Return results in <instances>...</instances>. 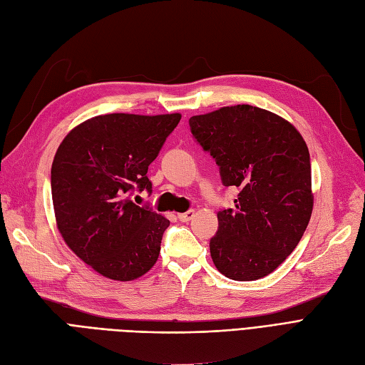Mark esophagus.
<instances>
[{"label":"esophagus","instance_id":"1","mask_svg":"<svg viewBox=\"0 0 365 365\" xmlns=\"http://www.w3.org/2000/svg\"><path fill=\"white\" fill-rule=\"evenodd\" d=\"M193 216H195V210H187V212L178 215V219L181 220V222H189V220H190Z\"/></svg>","mask_w":365,"mask_h":365}]
</instances>
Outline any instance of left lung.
<instances>
[{"label":"left lung","mask_w":365,"mask_h":365,"mask_svg":"<svg viewBox=\"0 0 365 365\" xmlns=\"http://www.w3.org/2000/svg\"><path fill=\"white\" fill-rule=\"evenodd\" d=\"M189 125L222 184L239 189L235 208L217 212L210 239L215 267L231 280L262 279L294 251L312 215L306 143L288 121L251 105L195 115Z\"/></svg>","instance_id":"obj_1"}]
</instances>
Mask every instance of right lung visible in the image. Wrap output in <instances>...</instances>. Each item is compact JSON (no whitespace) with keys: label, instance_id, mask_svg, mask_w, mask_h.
I'll list each match as a JSON object with an SVG mask.
<instances>
[{"label":"right lung","instance_id":"add662e5","mask_svg":"<svg viewBox=\"0 0 365 365\" xmlns=\"http://www.w3.org/2000/svg\"><path fill=\"white\" fill-rule=\"evenodd\" d=\"M181 120L180 114H106L83 121L63 138L51 165V197L67 245L108 279L129 282L155 264L170 225L149 205V164Z\"/></svg>","mask_w":365,"mask_h":365}]
</instances>
